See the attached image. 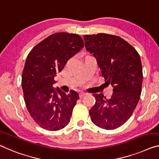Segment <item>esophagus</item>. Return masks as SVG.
Masks as SVG:
<instances>
[{"mask_svg":"<svg viewBox=\"0 0 159 159\" xmlns=\"http://www.w3.org/2000/svg\"><path fill=\"white\" fill-rule=\"evenodd\" d=\"M87 94V93H85V92H80V93L79 94V97H80V98H82V97H84L85 95Z\"/></svg>","mask_w":159,"mask_h":159,"instance_id":"34e87169","label":"esophagus"}]
</instances>
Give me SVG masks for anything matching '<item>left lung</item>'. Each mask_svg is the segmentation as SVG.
<instances>
[{
	"instance_id": "8db88e82",
	"label": "left lung",
	"mask_w": 159,
	"mask_h": 159,
	"mask_svg": "<svg viewBox=\"0 0 159 159\" xmlns=\"http://www.w3.org/2000/svg\"><path fill=\"white\" fill-rule=\"evenodd\" d=\"M84 40L102 77L114 88L109 99L102 94H94L96 102L89 110L91 120L107 130L117 129L130 118L140 99L143 81L140 56L119 36L99 33L85 35Z\"/></svg>"
}]
</instances>
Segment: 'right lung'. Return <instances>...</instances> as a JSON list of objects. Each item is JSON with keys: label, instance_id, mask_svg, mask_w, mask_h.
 <instances>
[{"label": "right lung", "instance_id": "1", "mask_svg": "<svg viewBox=\"0 0 159 159\" xmlns=\"http://www.w3.org/2000/svg\"><path fill=\"white\" fill-rule=\"evenodd\" d=\"M83 47L80 35L62 32L44 39L27 57L22 75L24 100L32 118L44 129L58 131L69 124L79 94L55 89L54 78Z\"/></svg>", "mask_w": 159, "mask_h": 159}]
</instances>
